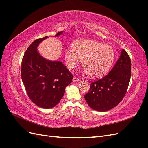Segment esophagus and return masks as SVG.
<instances>
[{
	"instance_id": "34e87169",
	"label": "esophagus",
	"mask_w": 148,
	"mask_h": 148,
	"mask_svg": "<svg viewBox=\"0 0 148 148\" xmlns=\"http://www.w3.org/2000/svg\"><path fill=\"white\" fill-rule=\"evenodd\" d=\"M80 79H79L78 78H77V77H73V82H79Z\"/></svg>"
}]
</instances>
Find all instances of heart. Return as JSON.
<instances>
[{"mask_svg": "<svg viewBox=\"0 0 148 148\" xmlns=\"http://www.w3.org/2000/svg\"><path fill=\"white\" fill-rule=\"evenodd\" d=\"M65 52L67 66L72 69L82 60V66L89 77L101 78L110 70L115 60L114 49L109 44L91 39H80Z\"/></svg>", "mask_w": 148, "mask_h": 148, "instance_id": "b5f03b06", "label": "heart"}]
</instances>
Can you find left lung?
Listing matches in <instances>:
<instances>
[{
  "label": "left lung",
  "instance_id": "1",
  "mask_svg": "<svg viewBox=\"0 0 148 148\" xmlns=\"http://www.w3.org/2000/svg\"><path fill=\"white\" fill-rule=\"evenodd\" d=\"M130 57L123 49L109 73L91 83L84 99L92 109L105 112L117 106L126 94L131 78Z\"/></svg>",
  "mask_w": 148,
  "mask_h": 148
}]
</instances>
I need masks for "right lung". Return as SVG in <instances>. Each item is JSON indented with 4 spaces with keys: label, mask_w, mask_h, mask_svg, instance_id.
Segmentation results:
<instances>
[{
    "label": "right lung",
    "mask_w": 148,
    "mask_h": 148,
    "mask_svg": "<svg viewBox=\"0 0 148 148\" xmlns=\"http://www.w3.org/2000/svg\"><path fill=\"white\" fill-rule=\"evenodd\" d=\"M62 33H57L56 36ZM47 38L31 43L21 62V79L28 96L36 105L44 109L52 108L60 102L73 77L62 62L47 60L39 53L37 47Z\"/></svg>",
    "instance_id": "obj_1"
}]
</instances>
